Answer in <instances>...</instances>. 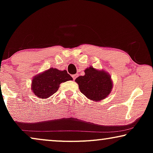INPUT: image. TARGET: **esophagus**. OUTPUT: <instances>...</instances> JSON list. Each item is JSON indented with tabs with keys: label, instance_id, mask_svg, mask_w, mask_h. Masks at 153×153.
<instances>
[{
	"label": "esophagus",
	"instance_id": "obj_1",
	"mask_svg": "<svg viewBox=\"0 0 153 153\" xmlns=\"http://www.w3.org/2000/svg\"><path fill=\"white\" fill-rule=\"evenodd\" d=\"M72 78H73V79H75L76 78V74H74V75H72Z\"/></svg>",
	"mask_w": 153,
	"mask_h": 153
}]
</instances>
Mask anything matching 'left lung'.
Wrapping results in <instances>:
<instances>
[{
  "label": "left lung",
  "instance_id": "obj_1",
  "mask_svg": "<svg viewBox=\"0 0 153 153\" xmlns=\"http://www.w3.org/2000/svg\"><path fill=\"white\" fill-rule=\"evenodd\" d=\"M84 76L75 79L81 93L89 100L100 102L105 99L111 92L113 81L111 75L103 70L90 66L84 70Z\"/></svg>",
  "mask_w": 153,
  "mask_h": 153
}]
</instances>
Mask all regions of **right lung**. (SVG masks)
Here are the masks:
<instances>
[{"label":"right lung","mask_w":153,"mask_h":153,"mask_svg":"<svg viewBox=\"0 0 153 153\" xmlns=\"http://www.w3.org/2000/svg\"><path fill=\"white\" fill-rule=\"evenodd\" d=\"M71 80L72 77L66 70L51 68L33 77L31 89L35 96L47 99L58 91L60 83Z\"/></svg>","instance_id":"1"}]
</instances>
